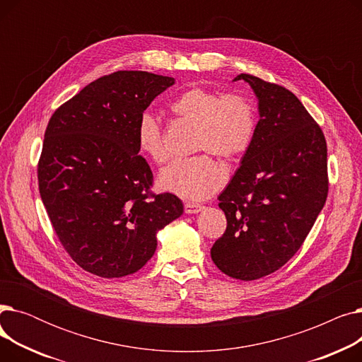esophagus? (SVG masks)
I'll return each instance as SVG.
<instances>
[{
	"mask_svg": "<svg viewBox=\"0 0 362 362\" xmlns=\"http://www.w3.org/2000/svg\"><path fill=\"white\" fill-rule=\"evenodd\" d=\"M183 208H185V213L186 214H197V213H199L202 210L204 206L199 205V204H194V202H185Z\"/></svg>",
	"mask_w": 362,
	"mask_h": 362,
	"instance_id": "esophagus-1",
	"label": "esophagus"
}]
</instances>
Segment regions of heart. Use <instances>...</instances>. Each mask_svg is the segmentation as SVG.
Returning <instances> with one entry per match:
<instances>
[{"instance_id": "1", "label": "heart", "mask_w": 362, "mask_h": 362, "mask_svg": "<svg viewBox=\"0 0 362 362\" xmlns=\"http://www.w3.org/2000/svg\"><path fill=\"white\" fill-rule=\"evenodd\" d=\"M170 110L182 122L195 127L194 151L205 152L168 164L160 173L158 185L186 201L206 199L224 185L226 170L206 152L229 161L242 157L251 148L257 133L255 107L240 93L191 86L170 103ZM136 141L148 160L156 164L167 161L163 126L152 112L141 114Z\"/></svg>"}]
</instances>
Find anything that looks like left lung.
<instances>
[{
	"mask_svg": "<svg viewBox=\"0 0 362 362\" xmlns=\"http://www.w3.org/2000/svg\"><path fill=\"white\" fill-rule=\"evenodd\" d=\"M258 97L251 148L218 197L227 227L211 258L229 277L251 281L283 267L302 246L329 194L325 133L296 95L240 73Z\"/></svg>",
	"mask_w": 362,
	"mask_h": 362,
	"instance_id": "obj_1",
	"label": "left lung"
}]
</instances>
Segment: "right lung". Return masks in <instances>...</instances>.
Here are the masks:
<instances>
[{
  "instance_id": "obj_1",
  "label": "right lung",
  "mask_w": 362,
  "mask_h": 362,
  "mask_svg": "<svg viewBox=\"0 0 362 362\" xmlns=\"http://www.w3.org/2000/svg\"><path fill=\"white\" fill-rule=\"evenodd\" d=\"M173 78L120 70L86 85L48 122L37 183L52 229L85 272L114 279L154 255L157 232L183 213L173 194L151 191L139 156L141 114Z\"/></svg>"
}]
</instances>
